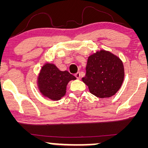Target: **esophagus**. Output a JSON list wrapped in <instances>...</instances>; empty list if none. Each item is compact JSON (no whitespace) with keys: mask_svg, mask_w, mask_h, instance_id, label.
Wrapping results in <instances>:
<instances>
[{"mask_svg":"<svg viewBox=\"0 0 148 148\" xmlns=\"http://www.w3.org/2000/svg\"><path fill=\"white\" fill-rule=\"evenodd\" d=\"M75 76H76V79H81V74H80L79 72L76 73V74H75Z\"/></svg>","mask_w":148,"mask_h":148,"instance_id":"esophagus-1","label":"esophagus"}]
</instances>
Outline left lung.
Masks as SVG:
<instances>
[{
  "mask_svg": "<svg viewBox=\"0 0 148 148\" xmlns=\"http://www.w3.org/2000/svg\"><path fill=\"white\" fill-rule=\"evenodd\" d=\"M124 66L121 60L104 50L88 57L82 81L92 95L99 98L114 95L123 84Z\"/></svg>",
  "mask_w": 148,
  "mask_h": 148,
  "instance_id": "8db88e82",
  "label": "left lung"
}]
</instances>
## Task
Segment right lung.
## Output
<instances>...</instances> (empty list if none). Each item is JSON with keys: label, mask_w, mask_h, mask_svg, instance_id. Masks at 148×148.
Segmentation results:
<instances>
[{"label": "right lung", "mask_w": 148, "mask_h": 148, "mask_svg": "<svg viewBox=\"0 0 148 148\" xmlns=\"http://www.w3.org/2000/svg\"><path fill=\"white\" fill-rule=\"evenodd\" d=\"M76 77L67 71H60L55 64L47 63L38 76V87L43 95L52 100H59L65 95L66 87Z\"/></svg>", "instance_id": "right-lung-1"}]
</instances>
